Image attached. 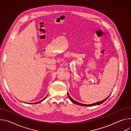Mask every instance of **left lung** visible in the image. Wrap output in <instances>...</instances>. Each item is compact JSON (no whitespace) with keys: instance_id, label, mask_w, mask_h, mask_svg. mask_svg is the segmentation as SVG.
Here are the masks:
<instances>
[{"instance_id":"obj_1","label":"left lung","mask_w":131,"mask_h":131,"mask_svg":"<svg viewBox=\"0 0 131 131\" xmlns=\"http://www.w3.org/2000/svg\"><path fill=\"white\" fill-rule=\"evenodd\" d=\"M67 95H68V97L69 98V99L70 100V101L72 102H73V103H74L75 104H77V105H81V106H95V105H100V104H102L103 103H104L109 97V96H108L106 99H105V100H103V101H100V102H97V103H94V104H90V105H86V104H81V103H79V102H76V101H74L72 98H71V97L69 96V95L68 94V93H67Z\"/></svg>"}]
</instances>
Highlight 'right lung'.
I'll list each match as a JSON object with an SVG mask.
<instances>
[{"label": "right lung", "instance_id": "right-lung-1", "mask_svg": "<svg viewBox=\"0 0 131 131\" xmlns=\"http://www.w3.org/2000/svg\"><path fill=\"white\" fill-rule=\"evenodd\" d=\"M47 96H46V97H45V98H44V99H43V100H41V101H39V102H36V103H34V104H36V103H40V102H42V101H43V100H45V99H46V97H47Z\"/></svg>", "mask_w": 131, "mask_h": 131}]
</instances>
